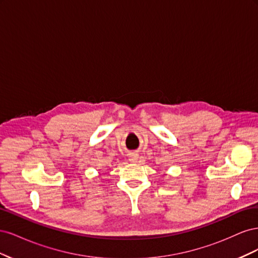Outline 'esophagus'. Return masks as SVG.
I'll list each match as a JSON object with an SVG mask.
<instances>
[{
	"mask_svg": "<svg viewBox=\"0 0 258 258\" xmlns=\"http://www.w3.org/2000/svg\"><path fill=\"white\" fill-rule=\"evenodd\" d=\"M139 159V154L138 153H130L129 154V161L130 162H137Z\"/></svg>",
	"mask_w": 258,
	"mask_h": 258,
	"instance_id": "obj_1",
	"label": "esophagus"
}]
</instances>
